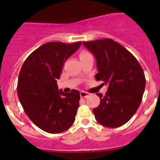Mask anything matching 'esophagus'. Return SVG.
<instances>
[{
  "mask_svg": "<svg viewBox=\"0 0 160 160\" xmlns=\"http://www.w3.org/2000/svg\"><path fill=\"white\" fill-rule=\"evenodd\" d=\"M80 97H81V98H88V97H89L90 93H88V92H85V91H80Z\"/></svg>",
  "mask_w": 160,
  "mask_h": 160,
  "instance_id": "1",
  "label": "esophagus"
}]
</instances>
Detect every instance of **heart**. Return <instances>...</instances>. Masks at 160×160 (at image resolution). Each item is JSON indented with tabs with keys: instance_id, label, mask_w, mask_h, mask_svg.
Listing matches in <instances>:
<instances>
[{
	"instance_id": "1",
	"label": "heart",
	"mask_w": 160,
	"mask_h": 160,
	"mask_svg": "<svg viewBox=\"0 0 160 160\" xmlns=\"http://www.w3.org/2000/svg\"><path fill=\"white\" fill-rule=\"evenodd\" d=\"M88 55H90V53L88 52H87V51H83V52H80V58L84 57V56H88Z\"/></svg>"
}]
</instances>
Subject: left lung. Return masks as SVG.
I'll use <instances>...</instances> for the list:
<instances>
[{
	"instance_id": "1",
	"label": "left lung",
	"mask_w": 160,
	"mask_h": 160,
	"mask_svg": "<svg viewBox=\"0 0 160 160\" xmlns=\"http://www.w3.org/2000/svg\"><path fill=\"white\" fill-rule=\"evenodd\" d=\"M95 56L97 80L108 86L99 106L93 109L98 123L108 128L125 125L135 114L142 99L146 77L139 62L124 46L111 38L83 42Z\"/></svg>"
}]
</instances>
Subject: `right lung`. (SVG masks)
Wrapping results in <instances>:
<instances>
[{
  "mask_svg": "<svg viewBox=\"0 0 160 160\" xmlns=\"http://www.w3.org/2000/svg\"><path fill=\"white\" fill-rule=\"evenodd\" d=\"M80 45L81 42L45 43L28 56L19 72L17 92L22 108L36 126L49 133L65 132L75 121L80 92L58 90L56 80L65 61Z\"/></svg>",
  "mask_w": 160,
  "mask_h": 160,
  "instance_id": "add662e5",
  "label": "right lung"
}]
</instances>
